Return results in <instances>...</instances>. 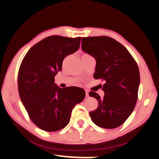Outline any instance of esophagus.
<instances>
[{
	"instance_id": "1",
	"label": "esophagus",
	"mask_w": 159,
	"mask_h": 159,
	"mask_svg": "<svg viewBox=\"0 0 159 159\" xmlns=\"http://www.w3.org/2000/svg\"><path fill=\"white\" fill-rule=\"evenodd\" d=\"M85 95H86V97L89 96V91H88V90H85Z\"/></svg>"
}]
</instances>
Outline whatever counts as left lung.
Returning a JSON list of instances; mask_svg holds the SVG:
<instances>
[{
	"instance_id": "obj_1",
	"label": "left lung",
	"mask_w": 159,
	"mask_h": 159,
	"mask_svg": "<svg viewBox=\"0 0 159 159\" xmlns=\"http://www.w3.org/2000/svg\"><path fill=\"white\" fill-rule=\"evenodd\" d=\"M82 50L95 57V79L105 80L103 98L89 93L98 102L90 111L93 122L99 127L114 129L124 123L138 100L140 78L138 66L128 50L109 36L82 38Z\"/></svg>"
}]
</instances>
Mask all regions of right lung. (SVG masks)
<instances>
[{"instance_id":"1","label":"right lung","mask_w":159,"mask_h":159,"mask_svg":"<svg viewBox=\"0 0 159 159\" xmlns=\"http://www.w3.org/2000/svg\"><path fill=\"white\" fill-rule=\"evenodd\" d=\"M81 38L51 36L30 48L19 69L18 90L23 105L35 125L55 132L69 123L72 109L85 98L76 87L60 88L55 76L67 55L80 47Z\"/></svg>"}]
</instances>
